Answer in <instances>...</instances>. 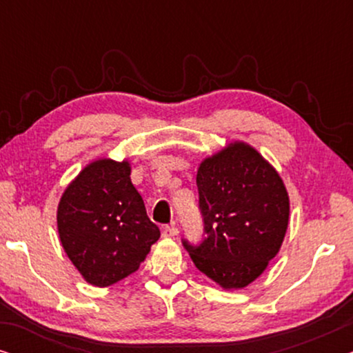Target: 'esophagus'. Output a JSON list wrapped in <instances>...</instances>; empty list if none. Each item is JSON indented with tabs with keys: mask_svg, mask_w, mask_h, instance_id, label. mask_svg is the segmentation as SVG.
<instances>
[{
	"mask_svg": "<svg viewBox=\"0 0 353 353\" xmlns=\"http://www.w3.org/2000/svg\"><path fill=\"white\" fill-rule=\"evenodd\" d=\"M176 234H178V228L175 226V223L167 225V226H163V228H162L163 238H173V236H176Z\"/></svg>",
	"mask_w": 353,
	"mask_h": 353,
	"instance_id": "1",
	"label": "esophagus"
}]
</instances>
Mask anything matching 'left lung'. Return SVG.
Segmentation results:
<instances>
[{
    "label": "left lung",
    "mask_w": 353,
    "mask_h": 353,
    "mask_svg": "<svg viewBox=\"0 0 353 353\" xmlns=\"http://www.w3.org/2000/svg\"><path fill=\"white\" fill-rule=\"evenodd\" d=\"M204 238L181 239L196 268L225 289L257 279L286 234L289 197L276 170L244 143L205 159L196 176Z\"/></svg>",
    "instance_id": "obj_1"
}]
</instances>
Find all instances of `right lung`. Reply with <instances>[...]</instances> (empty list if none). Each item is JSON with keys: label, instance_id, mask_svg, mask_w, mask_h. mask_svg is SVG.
Returning <instances> with one entry per match:
<instances>
[{"label": "right lung", "instance_id": "obj_1", "mask_svg": "<svg viewBox=\"0 0 353 353\" xmlns=\"http://www.w3.org/2000/svg\"><path fill=\"white\" fill-rule=\"evenodd\" d=\"M57 230L65 254L93 286L105 288L137 272L161 238L128 162L90 163L61 197Z\"/></svg>", "mask_w": 353, "mask_h": 353}]
</instances>
